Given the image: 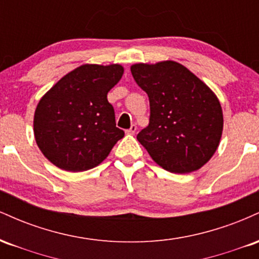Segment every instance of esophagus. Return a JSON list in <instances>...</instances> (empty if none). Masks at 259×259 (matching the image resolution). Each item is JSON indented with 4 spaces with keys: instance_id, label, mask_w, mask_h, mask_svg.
Segmentation results:
<instances>
[{
    "instance_id": "esophagus-1",
    "label": "esophagus",
    "mask_w": 259,
    "mask_h": 259,
    "mask_svg": "<svg viewBox=\"0 0 259 259\" xmlns=\"http://www.w3.org/2000/svg\"><path fill=\"white\" fill-rule=\"evenodd\" d=\"M136 129H138V126H136V124H133V125L130 126L129 129L125 130V133L129 134V135H134V134L136 133Z\"/></svg>"
}]
</instances>
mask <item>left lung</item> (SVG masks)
I'll return each instance as SVG.
<instances>
[{
    "label": "left lung",
    "instance_id": "left-lung-1",
    "mask_svg": "<svg viewBox=\"0 0 259 259\" xmlns=\"http://www.w3.org/2000/svg\"><path fill=\"white\" fill-rule=\"evenodd\" d=\"M136 84L150 100V123L138 140L170 173L197 170L212 158L223 133V111L214 92L174 61L132 65Z\"/></svg>",
    "mask_w": 259,
    "mask_h": 259
}]
</instances>
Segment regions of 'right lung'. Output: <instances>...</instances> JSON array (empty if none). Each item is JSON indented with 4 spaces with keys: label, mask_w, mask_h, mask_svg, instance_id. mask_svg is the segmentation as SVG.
Wrapping results in <instances>:
<instances>
[{
    "label": "right lung",
    "mask_w": 259,
    "mask_h": 259,
    "mask_svg": "<svg viewBox=\"0 0 259 259\" xmlns=\"http://www.w3.org/2000/svg\"><path fill=\"white\" fill-rule=\"evenodd\" d=\"M123 73L119 64L80 65L44 95L35 109L34 135L56 167L74 173L95 168L123 138L107 100Z\"/></svg>",
    "instance_id": "obj_1"
}]
</instances>
